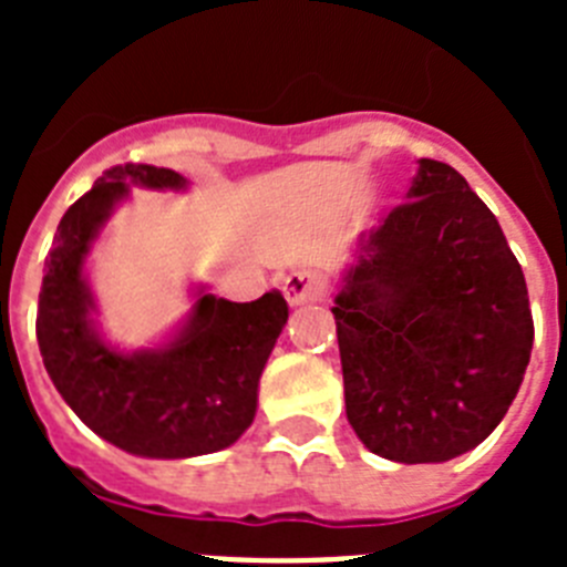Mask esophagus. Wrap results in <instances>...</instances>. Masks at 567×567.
Listing matches in <instances>:
<instances>
[{
    "instance_id": "obj_1",
    "label": "esophagus",
    "mask_w": 567,
    "mask_h": 567,
    "mask_svg": "<svg viewBox=\"0 0 567 567\" xmlns=\"http://www.w3.org/2000/svg\"><path fill=\"white\" fill-rule=\"evenodd\" d=\"M323 289H327V284H323V278H320L318 272H312V269H298V272H292L284 280V295H287V300L292 307H300V303H307V300L323 298Z\"/></svg>"
}]
</instances>
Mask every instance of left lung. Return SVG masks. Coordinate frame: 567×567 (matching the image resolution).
I'll list each match as a JSON object with an SVG mask.
<instances>
[{"label": "left lung", "mask_w": 567, "mask_h": 567, "mask_svg": "<svg viewBox=\"0 0 567 567\" xmlns=\"http://www.w3.org/2000/svg\"><path fill=\"white\" fill-rule=\"evenodd\" d=\"M354 255L332 307L354 434L405 465L471 452L517 398L534 346L497 218L457 169L420 158L405 202Z\"/></svg>", "instance_id": "8db88e82"}]
</instances>
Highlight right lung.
<instances>
[{
  "instance_id": "1",
  "label": "right lung",
  "mask_w": 567,
  "mask_h": 567,
  "mask_svg": "<svg viewBox=\"0 0 567 567\" xmlns=\"http://www.w3.org/2000/svg\"><path fill=\"white\" fill-rule=\"evenodd\" d=\"M130 184L184 189L187 178L153 164H118L62 215L39 292L44 369L79 420L122 452L150 460L221 452L252 425L260 372L289 318L287 300L272 289L233 303L202 289L169 343L130 354L110 346L93 323L84 260Z\"/></svg>"
}]
</instances>
